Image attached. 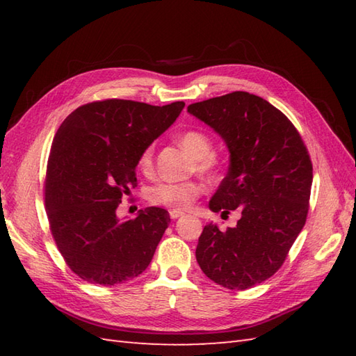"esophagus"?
<instances>
[{
	"label": "esophagus",
	"mask_w": 356,
	"mask_h": 356,
	"mask_svg": "<svg viewBox=\"0 0 356 356\" xmlns=\"http://www.w3.org/2000/svg\"><path fill=\"white\" fill-rule=\"evenodd\" d=\"M182 216H184L182 211H177V209H171L170 211V217L171 218H179V217H182Z\"/></svg>",
	"instance_id": "esophagus-1"
}]
</instances>
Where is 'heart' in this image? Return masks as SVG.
I'll list each match as a JSON object with an SVG mask.
<instances>
[{"label": "heart", "instance_id": "heart-1", "mask_svg": "<svg viewBox=\"0 0 356 356\" xmlns=\"http://www.w3.org/2000/svg\"><path fill=\"white\" fill-rule=\"evenodd\" d=\"M180 145L195 159V171L205 177H214L220 170V162L214 153V143L211 136L202 130H188L180 136ZM154 163V145L149 143L140 151L138 166L142 172H149ZM202 186L194 180L186 182H159L147 190L149 203L168 209L184 211L193 205L199 197Z\"/></svg>", "mask_w": 356, "mask_h": 356}]
</instances>
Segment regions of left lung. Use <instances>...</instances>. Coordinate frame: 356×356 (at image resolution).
<instances>
[{
    "instance_id": "left-lung-1",
    "label": "left lung",
    "mask_w": 356,
    "mask_h": 356,
    "mask_svg": "<svg viewBox=\"0 0 356 356\" xmlns=\"http://www.w3.org/2000/svg\"><path fill=\"white\" fill-rule=\"evenodd\" d=\"M188 113L220 134L229 149L228 174L209 209L241 214L236 228L207 225L195 259L214 283L245 291L282 268L303 229L311 157L291 120L260 96L232 92L191 104Z\"/></svg>"
}]
</instances>
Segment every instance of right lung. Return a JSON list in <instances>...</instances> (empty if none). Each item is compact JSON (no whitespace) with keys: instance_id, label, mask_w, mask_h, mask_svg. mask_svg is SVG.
<instances>
[{"instance_id":"1","label":"right lung","mask_w":356,"mask_h":356,"mask_svg":"<svg viewBox=\"0 0 356 356\" xmlns=\"http://www.w3.org/2000/svg\"><path fill=\"white\" fill-rule=\"evenodd\" d=\"M184 107L96 101L81 105L58 128L45 174V209L59 252L86 282L115 286L148 268L171 222L168 211L149 207L120 222L116 209L138 182L140 151Z\"/></svg>"}]
</instances>
